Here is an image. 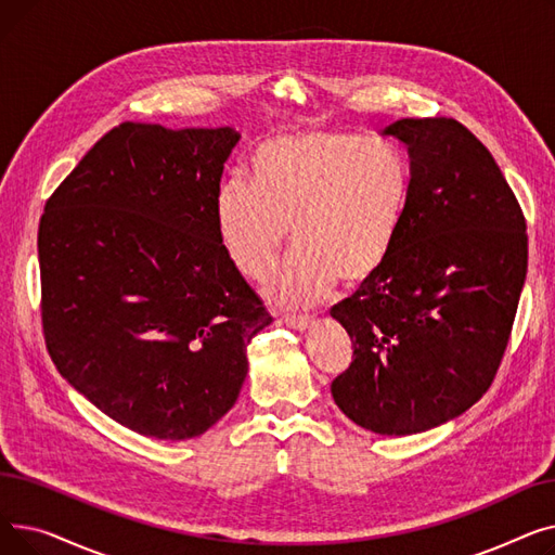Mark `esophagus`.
Segmentation results:
<instances>
[{
    "label": "esophagus",
    "instance_id": "34e87169",
    "mask_svg": "<svg viewBox=\"0 0 555 555\" xmlns=\"http://www.w3.org/2000/svg\"><path fill=\"white\" fill-rule=\"evenodd\" d=\"M281 324H285L287 328H295V331H308L312 324H314V319L312 317H283L281 319Z\"/></svg>",
    "mask_w": 555,
    "mask_h": 555
}]
</instances>
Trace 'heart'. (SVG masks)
Returning <instances> with one entry per match:
<instances>
[{
  "mask_svg": "<svg viewBox=\"0 0 555 555\" xmlns=\"http://www.w3.org/2000/svg\"><path fill=\"white\" fill-rule=\"evenodd\" d=\"M412 175L391 141L314 130L260 143L241 178L216 193L218 241L238 274L262 281L289 241L297 247L266 285L270 304L308 308L337 281L383 270L410 207Z\"/></svg>",
  "mask_w": 555,
  "mask_h": 555,
  "instance_id": "b5f03b06",
  "label": "heart"
}]
</instances>
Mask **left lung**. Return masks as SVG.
I'll return each mask as SVG.
<instances>
[{
  "label": "left lung",
  "mask_w": 555,
  "mask_h": 555,
  "mask_svg": "<svg viewBox=\"0 0 555 555\" xmlns=\"http://www.w3.org/2000/svg\"><path fill=\"white\" fill-rule=\"evenodd\" d=\"M412 193L391 256L331 317L353 341L335 404L356 425L410 436L488 391L527 279V222L486 145L454 119H400Z\"/></svg>",
  "instance_id": "1"
}]
</instances>
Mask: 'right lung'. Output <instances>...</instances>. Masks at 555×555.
Masks as SVG:
<instances>
[{"mask_svg": "<svg viewBox=\"0 0 555 555\" xmlns=\"http://www.w3.org/2000/svg\"><path fill=\"white\" fill-rule=\"evenodd\" d=\"M238 139L227 126L126 121L94 143L40 220L49 356L141 436L186 441L214 427L238 400L247 344L272 324L216 231Z\"/></svg>", "mask_w": 555, "mask_h": 555, "instance_id": "add662e5", "label": "right lung"}]
</instances>
